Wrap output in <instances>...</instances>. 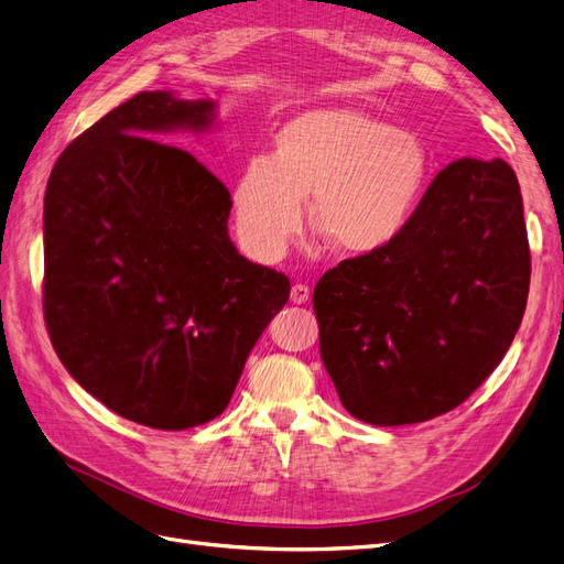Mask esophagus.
<instances>
[{"label":"esophagus","instance_id":"1","mask_svg":"<svg viewBox=\"0 0 564 564\" xmlns=\"http://www.w3.org/2000/svg\"><path fill=\"white\" fill-rule=\"evenodd\" d=\"M311 299V286L308 284H294L292 286V303L301 305V303H308Z\"/></svg>","mask_w":564,"mask_h":564}]
</instances>
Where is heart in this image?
Here are the masks:
<instances>
[{
	"instance_id": "b5f03b06",
	"label": "heart",
	"mask_w": 564,
	"mask_h": 564,
	"mask_svg": "<svg viewBox=\"0 0 564 564\" xmlns=\"http://www.w3.org/2000/svg\"><path fill=\"white\" fill-rule=\"evenodd\" d=\"M431 176V155L414 133L357 108H315L275 133L272 152L249 158L232 181V216L242 245L275 259L303 224L340 253L365 256L395 242Z\"/></svg>"
}]
</instances>
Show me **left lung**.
Instances as JSON below:
<instances>
[{"label": "left lung", "instance_id": "left-lung-1", "mask_svg": "<svg viewBox=\"0 0 564 564\" xmlns=\"http://www.w3.org/2000/svg\"><path fill=\"white\" fill-rule=\"evenodd\" d=\"M520 183L503 160L447 164L395 242L319 278V355L371 425L447 414L499 367L529 294Z\"/></svg>", "mask_w": 564, "mask_h": 564}]
</instances>
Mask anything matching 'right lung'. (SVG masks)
Returning <instances> with one entry per match:
<instances>
[{"label": "right lung", "mask_w": 564, "mask_h": 564, "mask_svg": "<svg viewBox=\"0 0 564 564\" xmlns=\"http://www.w3.org/2000/svg\"><path fill=\"white\" fill-rule=\"evenodd\" d=\"M214 119L212 98L135 94L61 152L44 195L51 344L89 395L160 431L224 412L292 289L230 242L228 187L155 141Z\"/></svg>", "instance_id": "right-lung-1"}]
</instances>
